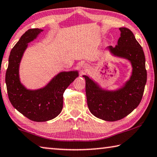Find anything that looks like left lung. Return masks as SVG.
<instances>
[{
    "instance_id": "1",
    "label": "left lung",
    "mask_w": 157,
    "mask_h": 157,
    "mask_svg": "<svg viewBox=\"0 0 157 157\" xmlns=\"http://www.w3.org/2000/svg\"><path fill=\"white\" fill-rule=\"evenodd\" d=\"M121 36L115 47L108 49L113 55L130 60L132 73L129 80L117 90H102L88 76L86 80L87 104L90 113L98 118L115 121L124 118L139 106L147 81L146 59L143 49L133 33L126 27L119 28Z\"/></svg>"
}]
</instances>
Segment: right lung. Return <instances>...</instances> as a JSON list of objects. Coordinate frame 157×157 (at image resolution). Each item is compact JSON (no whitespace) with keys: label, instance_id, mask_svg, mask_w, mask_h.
I'll return each instance as SVG.
<instances>
[{"label":"right lung","instance_id":"add662e5","mask_svg":"<svg viewBox=\"0 0 157 157\" xmlns=\"http://www.w3.org/2000/svg\"><path fill=\"white\" fill-rule=\"evenodd\" d=\"M43 30L31 29L21 36L11 49L5 75L9 99L12 106L30 120L46 121L55 118L63 107V93L78 76V71L61 72L46 86L27 90L19 79V64L29 42Z\"/></svg>","mask_w":157,"mask_h":157}]
</instances>
